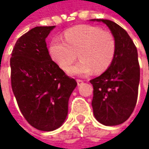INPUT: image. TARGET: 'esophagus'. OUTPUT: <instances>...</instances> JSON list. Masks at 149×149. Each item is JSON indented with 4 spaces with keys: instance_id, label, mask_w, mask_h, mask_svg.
I'll return each mask as SVG.
<instances>
[{
    "instance_id": "1",
    "label": "esophagus",
    "mask_w": 149,
    "mask_h": 149,
    "mask_svg": "<svg viewBox=\"0 0 149 149\" xmlns=\"http://www.w3.org/2000/svg\"><path fill=\"white\" fill-rule=\"evenodd\" d=\"M77 83L78 85H81L84 83V80H82V79H77Z\"/></svg>"
}]
</instances>
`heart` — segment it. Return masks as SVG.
Returning <instances> with one entry per match:
<instances>
[{"mask_svg":"<svg viewBox=\"0 0 149 149\" xmlns=\"http://www.w3.org/2000/svg\"><path fill=\"white\" fill-rule=\"evenodd\" d=\"M65 41L56 39L49 46L52 59L67 71L74 63L77 53L81 58L69 72L87 76L94 71L103 72L112 64L116 54V40L112 33L91 25H79L70 28L65 34Z\"/></svg>","mask_w":149,"mask_h":149,"instance_id":"b5f03b06","label":"heart"}]
</instances>
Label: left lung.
Wrapping results in <instances>:
<instances>
[{
    "label": "left lung",
    "instance_id": "8db88e82",
    "mask_svg": "<svg viewBox=\"0 0 149 149\" xmlns=\"http://www.w3.org/2000/svg\"><path fill=\"white\" fill-rule=\"evenodd\" d=\"M110 29L116 40V54L110 66L91 79V105L96 119L106 126L124 123L134 111L138 97L140 65L137 49L128 33L116 23L97 19Z\"/></svg>",
    "mask_w": 149,
    "mask_h": 149
}]
</instances>
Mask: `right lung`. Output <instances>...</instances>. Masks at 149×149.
Masks as SVG:
<instances>
[{"label": "right lung", "mask_w": 149, "mask_h": 149, "mask_svg": "<svg viewBox=\"0 0 149 149\" xmlns=\"http://www.w3.org/2000/svg\"><path fill=\"white\" fill-rule=\"evenodd\" d=\"M55 26H36L18 39L11 53V86L21 114L33 128L52 131L65 122L74 78L52 59L45 38Z\"/></svg>", "instance_id": "obj_1"}]
</instances>
